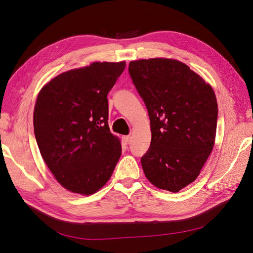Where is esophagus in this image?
<instances>
[{
  "instance_id": "esophagus-1",
  "label": "esophagus",
  "mask_w": 253,
  "mask_h": 253,
  "mask_svg": "<svg viewBox=\"0 0 253 253\" xmlns=\"http://www.w3.org/2000/svg\"><path fill=\"white\" fill-rule=\"evenodd\" d=\"M131 136H126L125 137V141H126V143H129V142H131Z\"/></svg>"
}]
</instances>
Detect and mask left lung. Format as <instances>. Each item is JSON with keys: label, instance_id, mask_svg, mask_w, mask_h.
<instances>
[{"label": "left lung", "instance_id": "1", "mask_svg": "<svg viewBox=\"0 0 253 253\" xmlns=\"http://www.w3.org/2000/svg\"><path fill=\"white\" fill-rule=\"evenodd\" d=\"M128 73L150 117L151 144L141 157L145 177L159 189L178 192L196 179L213 150L215 94L177 60L132 61Z\"/></svg>", "mask_w": 253, "mask_h": 253}]
</instances>
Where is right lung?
<instances>
[{
    "instance_id": "add662e5",
    "label": "right lung",
    "mask_w": 253,
    "mask_h": 253,
    "mask_svg": "<svg viewBox=\"0 0 253 253\" xmlns=\"http://www.w3.org/2000/svg\"><path fill=\"white\" fill-rule=\"evenodd\" d=\"M125 67L126 62H94L58 75L38 95V147L55 178L71 192H97L120 158V140L108 124L106 96Z\"/></svg>"
}]
</instances>
